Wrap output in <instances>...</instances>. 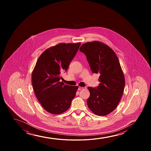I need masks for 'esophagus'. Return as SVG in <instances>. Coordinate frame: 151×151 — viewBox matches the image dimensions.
I'll list each match as a JSON object with an SVG mask.
<instances>
[{"mask_svg":"<svg viewBox=\"0 0 151 151\" xmlns=\"http://www.w3.org/2000/svg\"><path fill=\"white\" fill-rule=\"evenodd\" d=\"M86 89V87H79L78 90H85Z\"/></svg>","mask_w":151,"mask_h":151,"instance_id":"1","label":"esophagus"}]
</instances>
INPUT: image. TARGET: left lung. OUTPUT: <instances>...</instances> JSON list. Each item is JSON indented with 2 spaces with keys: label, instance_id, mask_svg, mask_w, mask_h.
Wrapping results in <instances>:
<instances>
[{
  "label": "left lung",
  "instance_id": "obj_1",
  "mask_svg": "<svg viewBox=\"0 0 151 151\" xmlns=\"http://www.w3.org/2000/svg\"><path fill=\"white\" fill-rule=\"evenodd\" d=\"M79 50L87 56L92 72L100 74L99 86L88 87V106L96 115L106 116L116 109L124 91L125 81L119 59L109 46L97 41L85 43Z\"/></svg>",
  "mask_w": 151,
  "mask_h": 151
}]
</instances>
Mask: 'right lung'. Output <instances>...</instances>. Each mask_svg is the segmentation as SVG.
I'll list each match as a JSON object with an SVG mask.
<instances>
[{
	"instance_id": "right-lung-1",
	"label": "right lung",
	"mask_w": 151,
	"mask_h": 151,
	"mask_svg": "<svg viewBox=\"0 0 151 151\" xmlns=\"http://www.w3.org/2000/svg\"><path fill=\"white\" fill-rule=\"evenodd\" d=\"M81 44H58L46 50L37 59L32 73V84L38 101L49 113L66 111L76 95L78 86L64 85L60 80Z\"/></svg>"
}]
</instances>
